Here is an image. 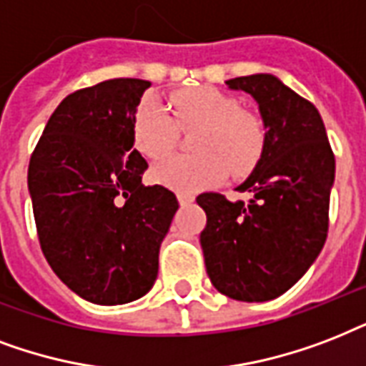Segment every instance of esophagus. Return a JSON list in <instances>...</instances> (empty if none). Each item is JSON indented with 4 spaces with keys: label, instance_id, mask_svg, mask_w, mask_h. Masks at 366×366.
I'll return each mask as SVG.
<instances>
[{
    "label": "esophagus",
    "instance_id": "obj_1",
    "mask_svg": "<svg viewBox=\"0 0 366 366\" xmlns=\"http://www.w3.org/2000/svg\"><path fill=\"white\" fill-rule=\"evenodd\" d=\"M177 200H179L181 206H187V204H191L194 200L192 194H187V192H177Z\"/></svg>",
    "mask_w": 366,
    "mask_h": 366
}]
</instances>
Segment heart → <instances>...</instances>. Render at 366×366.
Here are the masks:
<instances>
[{
    "mask_svg": "<svg viewBox=\"0 0 366 366\" xmlns=\"http://www.w3.org/2000/svg\"><path fill=\"white\" fill-rule=\"evenodd\" d=\"M172 116L154 101H144L133 116L132 139L147 158L174 151L181 132H194L197 154H174L152 168V179L179 192L202 191L229 175L250 174L267 143V127L257 112L240 109L239 99L215 87H191L169 99Z\"/></svg>",
    "mask_w": 366,
    "mask_h": 366,
    "instance_id": "heart-1",
    "label": "heart"
}]
</instances>
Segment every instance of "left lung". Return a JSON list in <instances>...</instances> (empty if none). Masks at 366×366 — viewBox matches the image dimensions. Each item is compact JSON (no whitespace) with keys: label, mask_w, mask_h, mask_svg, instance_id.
<instances>
[{"label":"left lung","mask_w":366,"mask_h":366,"mask_svg":"<svg viewBox=\"0 0 366 366\" xmlns=\"http://www.w3.org/2000/svg\"><path fill=\"white\" fill-rule=\"evenodd\" d=\"M231 89L250 93L267 127L256 169L237 189L248 200L198 194L206 271L217 290L239 302H269L296 285L328 234L334 152L315 104L271 74L240 76Z\"/></svg>","instance_id":"8db88e82"}]
</instances>
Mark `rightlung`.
I'll use <instances>...</instances> for the list:
<instances>
[{"mask_svg":"<svg viewBox=\"0 0 366 366\" xmlns=\"http://www.w3.org/2000/svg\"><path fill=\"white\" fill-rule=\"evenodd\" d=\"M151 81L114 78L70 93L51 114L28 166L39 246L87 302L127 304L151 290L177 198L144 187L149 164L132 124Z\"/></svg>","mask_w":366,"mask_h":366,"instance_id":"right-lung-1","label":"right lung"}]
</instances>
